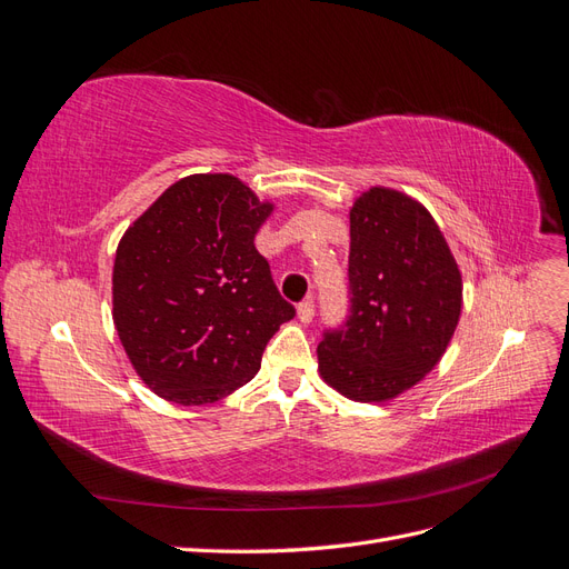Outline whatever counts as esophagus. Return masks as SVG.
Returning a JSON list of instances; mask_svg holds the SVG:
<instances>
[{"label": "esophagus", "mask_w": 569, "mask_h": 569, "mask_svg": "<svg viewBox=\"0 0 569 569\" xmlns=\"http://www.w3.org/2000/svg\"><path fill=\"white\" fill-rule=\"evenodd\" d=\"M297 313H299V320H301V322H311L313 316H316V303H313V299H311V297L303 299V301L299 303V308H297Z\"/></svg>", "instance_id": "1"}]
</instances>
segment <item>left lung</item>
Returning a JSON list of instances; mask_svg holds the SVG:
<instances>
[{
    "label": "left lung",
    "mask_w": 569,
    "mask_h": 569,
    "mask_svg": "<svg viewBox=\"0 0 569 569\" xmlns=\"http://www.w3.org/2000/svg\"><path fill=\"white\" fill-rule=\"evenodd\" d=\"M349 318L318 347L322 380L360 403H385L439 363L456 332L462 280L420 201L370 187L351 206Z\"/></svg>",
    "instance_id": "left-lung-1"
}]
</instances>
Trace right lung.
I'll use <instances>...</instances> for the list:
<instances>
[{
    "mask_svg": "<svg viewBox=\"0 0 569 569\" xmlns=\"http://www.w3.org/2000/svg\"><path fill=\"white\" fill-rule=\"evenodd\" d=\"M272 203L228 173L170 184L126 230L113 263V325L142 382L203 406L244 387L295 318L253 237Z\"/></svg>",
    "mask_w": 569,
    "mask_h": 569,
    "instance_id": "right-lung-1",
    "label": "right lung"
}]
</instances>
